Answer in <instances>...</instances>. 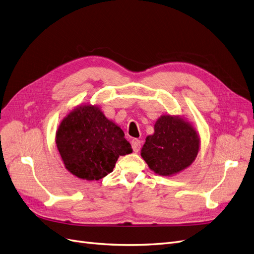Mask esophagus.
Returning a JSON list of instances; mask_svg holds the SVG:
<instances>
[{"label": "esophagus", "mask_w": 254, "mask_h": 254, "mask_svg": "<svg viewBox=\"0 0 254 254\" xmlns=\"http://www.w3.org/2000/svg\"><path fill=\"white\" fill-rule=\"evenodd\" d=\"M131 145H132V149L134 152H139L141 149V141L137 139H133L131 141Z\"/></svg>", "instance_id": "esophagus-1"}]
</instances>
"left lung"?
I'll return each instance as SVG.
<instances>
[{"label": "left lung", "mask_w": 254, "mask_h": 254, "mask_svg": "<svg viewBox=\"0 0 254 254\" xmlns=\"http://www.w3.org/2000/svg\"><path fill=\"white\" fill-rule=\"evenodd\" d=\"M155 132L146 136L141 156L151 171L174 176L194 162L200 137L191 123L179 115L163 114L157 120Z\"/></svg>", "instance_id": "left-lung-1"}]
</instances>
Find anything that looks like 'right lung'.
<instances>
[{
    "instance_id": "right-lung-1",
    "label": "right lung",
    "mask_w": 254,
    "mask_h": 254,
    "mask_svg": "<svg viewBox=\"0 0 254 254\" xmlns=\"http://www.w3.org/2000/svg\"><path fill=\"white\" fill-rule=\"evenodd\" d=\"M56 144L66 170L88 181L104 178L120 156L132 152L121 127L91 104L76 107L60 122Z\"/></svg>"
}]
</instances>
